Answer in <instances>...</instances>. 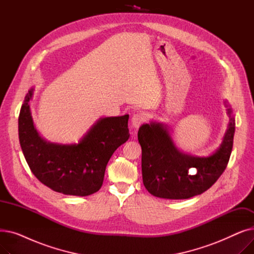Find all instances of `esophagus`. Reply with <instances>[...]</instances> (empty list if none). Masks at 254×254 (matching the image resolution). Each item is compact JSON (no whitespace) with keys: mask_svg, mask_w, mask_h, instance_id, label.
<instances>
[{"mask_svg":"<svg viewBox=\"0 0 254 254\" xmlns=\"http://www.w3.org/2000/svg\"><path fill=\"white\" fill-rule=\"evenodd\" d=\"M146 120V114L144 112H139L132 115L131 117V126L134 128H138Z\"/></svg>","mask_w":254,"mask_h":254,"instance_id":"esophagus-1","label":"esophagus"}]
</instances>
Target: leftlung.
<instances>
[{"label": "left lung", "instance_id": "1", "mask_svg": "<svg viewBox=\"0 0 254 254\" xmlns=\"http://www.w3.org/2000/svg\"><path fill=\"white\" fill-rule=\"evenodd\" d=\"M228 114L230 123L220 147L206 157L179 151L163 124L142 125L138 140L142 148V177L146 190L154 196L170 199L190 198L209 190L221 176L232 153L235 119L230 106Z\"/></svg>", "mask_w": 254, "mask_h": 254}]
</instances>
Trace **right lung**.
<instances>
[{"mask_svg":"<svg viewBox=\"0 0 254 254\" xmlns=\"http://www.w3.org/2000/svg\"><path fill=\"white\" fill-rule=\"evenodd\" d=\"M25 96L18 117V136L26 163L37 179L57 192L85 196L103 184L106 166L114 151L128 140V115L100 118L77 144L50 143L35 127Z\"/></svg>","mask_w":254,"mask_h":254,"instance_id":"obj_1","label":"right lung"}]
</instances>
